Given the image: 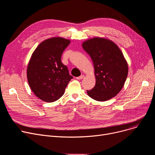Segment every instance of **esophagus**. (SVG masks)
I'll use <instances>...</instances> for the list:
<instances>
[{"instance_id": "1", "label": "esophagus", "mask_w": 155, "mask_h": 155, "mask_svg": "<svg viewBox=\"0 0 155 155\" xmlns=\"http://www.w3.org/2000/svg\"><path fill=\"white\" fill-rule=\"evenodd\" d=\"M84 75H80V77H77L76 78V79H77V80H82V79H83L84 78Z\"/></svg>"}]
</instances>
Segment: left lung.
Listing matches in <instances>:
<instances>
[{"instance_id":"1","label":"left lung","mask_w":155,"mask_h":155,"mask_svg":"<svg viewBox=\"0 0 155 155\" xmlns=\"http://www.w3.org/2000/svg\"><path fill=\"white\" fill-rule=\"evenodd\" d=\"M84 50L93 61L96 83L87 91L92 99L106 101L115 97L123 87L128 74V65L119 47L112 41L94 38L82 43Z\"/></svg>"}]
</instances>
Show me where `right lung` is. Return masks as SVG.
Segmentation results:
<instances>
[{
    "label": "right lung",
    "mask_w": 155,
    "mask_h": 155,
    "mask_svg": "<svg viewBox=\"0 0 155 155\" xmlns=\"http://www.w3.org/2000/svg\"><path fill=\"white\" fill-rule=\"evenodd\" d=\"M70 41L51 38L41 43L32 54L28 65L27 77L32 91L47 102L58 100L73 77L61 61L63 51Z\"/></svg>",
    "instance_id": "obj_1"
}]
</instances>
